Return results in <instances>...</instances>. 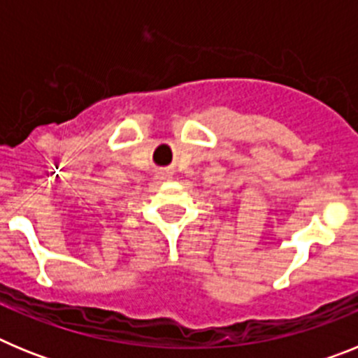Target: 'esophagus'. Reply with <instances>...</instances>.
Segmentation results:
<instances>
[{"mask_svg": "<svg viewBox=\"0 0 358 358\" xmlns=\"http://www.w3.org/2000/svg\"><path fill=\"white\" fill-rule=\"evenodd\" d=\"M156 179L159 182H166V181H172L173 179V173L170 172V170H159V172H156Z\"/></svg>", "mask_w": 358, "mask_h": 358, "instance_id": "1", "label": "esophagus"}]
</instances>
